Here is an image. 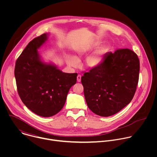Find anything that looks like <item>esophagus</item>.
<instances>
[{
  "instance_id": "34e87169",
  "label": "esophagus",
  "mask_w": 157,
  "mask_h": 157,
  "mask_svg": "<svg viewBox=\"0 0 157 157\" xmlns=\"http://www.w3.org/2000/svg\"><path fill=\"white\" fill-rule=\"evenodd\" d=\"M81 76L80 75H78L77 76V81L78 82H81Z\"/></svg>"
}]
</instances>
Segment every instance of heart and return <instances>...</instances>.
Returning a JSON list of instances; mask_svg holds the SVG:
<instances>
[{
    "mask_svg": "<svg viewBox=\"0 0 157 157\" xmlns=\"http://www.w3.org/2000/svg\"><path fill=\"white\" fill-rule=\"evenodd\" d=\"M89 49V48H87V47L79 49L77 51V55L78 56L83 55L87 52ZM101 60H102L101 57L99 54H97V53L93 54L92 55L88 56L84 62V65L88 68H93L100 64V63L101 62ZM67 62H68V63L70 66H76L78 64L77 60L75 58L71 56L68 57V58H67Z\"/></svg>",
    "mask_w": 157,
    "mask_h": 157,
    "instance_id": "obj_1",
    "label": "heart"
}]
</instances>
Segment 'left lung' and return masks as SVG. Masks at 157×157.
<instances>
[{
  "mask_svg": "<svg viewBox=\"0 0 157 157\" xmlns=\"http://www.w3.org/2000/svg\"><path fill=\"white\" fill-rule=\"evenodd\" d=\"M139 71V59L132 50L122 48L106 53L98 66L81 77L89 109L102 117L121 110L136 93Z\"/></svg>",
  "mask_w": 157,
  "mask_h": 157,
  "instance_id": "8db88e82",
  "label": "left lung"
}]
</instances>
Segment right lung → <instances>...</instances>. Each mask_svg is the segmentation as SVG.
<instances>
[{
    "instance_id": "1",
    "label": "right lung",
    "mask_w": 157,
    "mask_h": 157,
    "mask_svg": "<svg viewBox=\"0 0 157 157\" xmlns=\"http://www.w3.org/2000/svg\"><path fill=\"white\" fill-rule=\"evenodd\" d=\"M47 40V35L44 33L30 41L17 58L14 71L21 101L33 113L44 117L53 116L62 109L78 76L63 73L40 60L37 49Z\"/></svg>"
}]
</instances>
